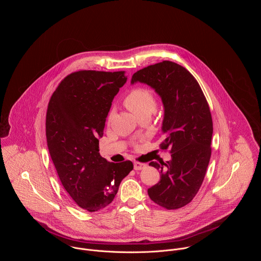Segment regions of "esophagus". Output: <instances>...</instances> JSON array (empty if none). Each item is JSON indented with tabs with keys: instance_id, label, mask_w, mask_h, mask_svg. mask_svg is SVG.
Segmentation results:
<instances>
[{
	"instance_id": "esophagus-1",
	"label": "esophagus",
	"mask_w": 261,
	"mask_h": 261,
	"mask_svg": "<svg viewBox=\"0 0 261 261\" xmlns=\"http://www.w3.org/2000/svg\"><path fill=\"white\" fill-rule=\"evenodd\" d=\"M147 167V165L146 164H143V163H139V162H136L135 164H134V169L136 170V171H140V170H143L144 168H146Z\"/></svg>"
}]
</instances>
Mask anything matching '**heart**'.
<instances>
[{
  "label": "heart",
  "mask_w": 261,
  "mask_h": 261,
  "mask_svg": "<svg viewBox=\"0 0 261 261\" xmlns=\"http://www.w3.org/2000/svg\"><path fill=\"white\" fill-rule=\"evenodd\" d=\"M124 105L138 117H141L145 114H150L154 111L155 99L153 93L149 89L138 87L127 93L124 98Z\"/></svg>",
  "instance_id": "b5f03b06"
}]
</instances>
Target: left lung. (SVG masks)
Instances as JSON below:
<instances>
[{
	"label": "left lung",
	"mask_w": 261,
	"mask_h": 261,
	"mask_svg": "<svg viewBox=\"0 0 261 261\" xmlns=\"http://www.w3.org/2000/svg\"><path fill=\"white\" fill-rule=\"evenodd\" d=\"M144 83L161 97L164 106L161 148H170L167 163L150 162L161 180L148 189L158 205L175 210L189 204L203 183L211 156L213 122L208 102L194 76L183 66L163 61L137 71L132 84Z\"/></svg>",
	"instance_id": "left-lung-1"
}]
</instances>
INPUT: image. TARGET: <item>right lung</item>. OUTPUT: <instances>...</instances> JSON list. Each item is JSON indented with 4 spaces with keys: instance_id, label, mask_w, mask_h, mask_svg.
I'll return each mask as SVG.
<instances>
[{
    "instance_id": "add662e5",
    "label": "right lung",
    "mask_w": 261,
    "mask_h": 261,
    "mask_svg": "<svg viewBox=\"0 0 261 261\" xmlns=\"http://www.w3.org/2000/svg\"><path fill=\"white\" fill-rule=\"evenodd\" d=\"M126 79L124 71L74 72L61 81L48 105L49 153L66 192L89 212L109 206L134 169L130 161L109 162L98 148L112 100Z\"/></svg>"
}]
</instances>
